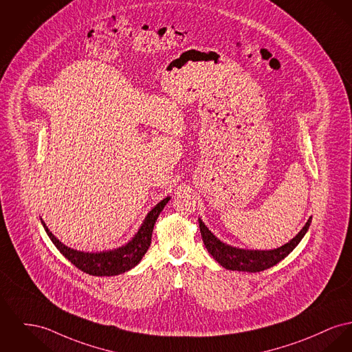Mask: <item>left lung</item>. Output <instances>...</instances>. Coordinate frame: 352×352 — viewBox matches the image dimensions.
<instances>
[{
    "mask_svg": "<svg viewBox=\"0 0 352 352\" xmlns=\"http://www.w3.org/2000/svg\"><path fill=\"white\" fill-rule=\"evenodd\" d=\"M311 219L306 222L303 228L294 236L289 243L283 245L282 248L274 250H245V248H232L230 245L219 241L208 228L206 225L199 221L201 235L207 251L212 255V258L225 269L232 271H245V272H259L263 270L270 269L285 259L289 252L299 245L305 234L310 228Z\"/></svg>",
    "mask_w": 352,
    "mask_h": 352,
    "instance_id": "left-lung-1",
    "label": "left lung"
}]
</instances>
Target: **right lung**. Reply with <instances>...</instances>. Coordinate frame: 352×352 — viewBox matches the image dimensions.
Returning <instances> with one entry per match:
<instances>
[{"label": "right lung", "instance_id": "obj_1", "mask_svg": "<svg viewBox=\"0 0 352 352\" xmlns=\"http://www.w3.org/2000/svg\"><path fill=\"white\" fill-rule=\"evenodd\" d=\"M168 201L170 197L162 199L157 206L151 208V211H148L142 226L130 242H127L122 248L101 252H85L67 248L52 234V231L47 228L42 219L41 223L54 246L58 248L63 256L69 259L77 269L94 276H113L135 267L141 262L151 243V234L155 221Z\"/></svg>", "mask_w": 352, "mask_h": 352}]
</instances>
